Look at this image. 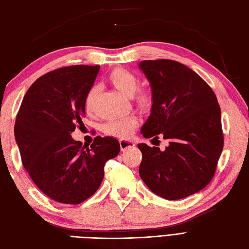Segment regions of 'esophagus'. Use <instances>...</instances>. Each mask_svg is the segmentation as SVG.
<instances>
[{
	"label": "esophagus",
	"instance_id": "esophagus-1",
	"mask_svg": "<svg viewBox=\"0 0 249 249\" xmlns=\"http://www.w3.org/2000/svg\"><path fill=\"white\" fill-rule=\"evenodd\" d=\"M119 142H120V146H121V150H122V151H126V150L133 149V147L135 146L134 142L130 141V140L121 139Z\"/></svg>",
	"mask_w": 249,
	"mask_h": 249
}]
</instances>
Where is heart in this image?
Instances as JSON below:
<instances>
[{
    "instance_id": "obj_1",
    "label": "heart",
    "mask_w": 249,
    "mask_h": 249,
    "mask_svg": "<svg viewBox=\"0 0 249 249\" xmlns=\"http://www.w3.org/2000/svg\"><path fill=\"white\" fill-rule=\"evenodd\" d=\"M107 80L118 91L133 100L137 108L142 111L149 110L153 105V94L149 89L139 88L140 79L134 72L124 70V68H114L109 72ZM96 89H89L84 97V109L88 113H92L94 109ZM139 125V120L135 115L126 116L123 119L110 120L104 125V131L110 136L118 138L129 137L134 129Z\"/></svg>"
}]
</instances>
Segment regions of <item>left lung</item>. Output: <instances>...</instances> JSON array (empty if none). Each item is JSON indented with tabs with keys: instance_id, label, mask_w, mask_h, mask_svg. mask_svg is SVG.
<instances>
[{
	"instance_id": "8db88e82",
	"label": "left lung",
	"mask_w": 249,
	"mask_h": 249,
	"mask_svg": "<svg viewBox=\"0 0 249 249\" xmlns=\"http://www.w3.org/2000/svg\"><path fill=\"white\" fill-rule=\"evenodd\" d=\"M140 68L152 87L153 105L142 126L144 138L169 141L165 151L139 143V174L153 193L178 200L213 178L224 147L220 107L197 72L172 60H147Z\"/></svg>"
}]
</instances>
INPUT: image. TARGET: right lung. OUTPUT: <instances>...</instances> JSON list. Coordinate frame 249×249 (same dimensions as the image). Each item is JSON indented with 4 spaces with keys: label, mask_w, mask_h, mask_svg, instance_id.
Returning <instances> with one entry per match:
<instances>
[{
    "label": "right lung",
    "mask_w": 249,
    "mask_h": 249,
    "mask_svg": "<svg viewBox=\"0 0 249 249\" xmlns=\"http://www.w3.org/2000/svg\"><path fill=\"white\" fill-rule=\"evenodd\" d=\"M99 68L73 65L45 73L30 87L16 116L22 165L36 186L56 202L79 204L93 196L106 162L120 153L112 137H95L89 146L71 138L83 125L84 97Z\"/></svg>",
    "instance_id": "add662e5"
}]
</instances>
